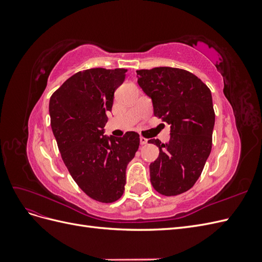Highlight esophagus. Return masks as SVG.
<instances>
[{
    "label": "esophagus",
    "mask_w": 262,
    "mask_h": 262,
    "mask_svg": "<svg viewBox=\"0 0 262 262\" xmlns=\"http://www.w3.org/2000/svg\"><path fill=\"white\" fill-rule=\"evenodd\" d=\"M140 143H141L142 145L146 144V143H147V139H145V138H143V137H140Z\"/></svg>",
    "instance_id": "34e87169"
}]
</instances>
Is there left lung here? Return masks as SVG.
<instances>
[{"label": "left lung", "instance_id": "left-lung-1", "mask_svg": "<svg viewBox=\"0 0 262 262\" xmlns=\"http://www.w3.org/2000/svg\"><path fill=\"white\" fill-rule=\"evenodd\" d=\"M138 84L152 99L154 116L170 125V139L162 143L149 165V177L157 192L177 195L186 192L200 177L211 153L215 122L212 95L200 78L186 70L161 67L139 70Z\"/></svg>", "mask_w": 262, "mask_h": 262}]
</instances>
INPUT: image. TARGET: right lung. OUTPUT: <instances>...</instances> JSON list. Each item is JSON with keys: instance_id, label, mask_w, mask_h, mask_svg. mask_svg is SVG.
Wrapping results in <instances>:
<instances>
[{"instance_id": "1", "label": "right lung", "mask_w": 262, "mask_h": 262, "mask_svg": "<svg viewBox=\"0 0 262 262\" xmlns=\"http://www.w3.org/2000/svg\"><path fill=\"white\" fill-rule=\"evenodd\" d=\"M125 69L95 68L77 72L50 98L51 129L69 172L92 199L110 203L121 198L126 166L140 145L137 132L104 136L115 91Z\"/></svg>"}]
</instances>
